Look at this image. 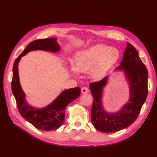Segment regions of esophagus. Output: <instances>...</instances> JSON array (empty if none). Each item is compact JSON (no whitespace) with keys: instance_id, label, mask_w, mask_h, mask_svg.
Returning a JSON list of instances; mask_svg holds the SVG:
<instances>
[{"instance_id":"34e87169","label":"esophagus","mask_w":157,"mask_h":157,"mask_svg":"<svg viewBox=\"0 0 157 157\" xmlns=\"http://www.w3.org/2000/svg\"><path fill=\"white\" fill-rule=\"evenodd\" d=\"M81 91H82V93H83V94H86V93L89 92V89L87 87H83L81 89Z\"/></svg>"}]
</instances>
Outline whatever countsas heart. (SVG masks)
I'll return each instance as SVG.
<instances>
[{"label":"heart","instance_id":"obj_1","mask_svg":"<svg viewBox=\"0 0 157 157\" xmlns=\"http://www.w3.org/2000/svg\"><path fill=\"white\" fill-rule=\"evenodd\" d=\"M121 52L117 47L98 44L77 52L73 56V71L86 73L98 79L119 61Z\"/></svg>","mask_w":157,"mask_h":157}]
</instances>
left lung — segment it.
Listing matches in <instances>:
<instances>
[{
  "label": "left lung",
  "mask_w": 157,
  "mask_h": 157,
  "mask_svg": "<svg viewBox=\"0 0 157 157\" xmlns=\"http://www.w3.org/2000/svg\"><path fill=\"white\" fill-rule=\"evenodd\" d=\"M115 69L124 71L130 88L129 101L119 112L109 113L102 107V92L108 76L90 84L94 98L91 121L94 128L103 133L117 132L134 123L148 95V71L136 49L129 43H127L121 65Z\"/></svg>",
  "instance_id": "8db88e82"
}]
</instances>
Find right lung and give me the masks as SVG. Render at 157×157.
<instances>
[{
  "label": "right lung",
  "mask_w": 157,
  "mask_h": 157,
  "mask_svg": "<svg viewBox=\"0 0 157 157\" xmlns=\"http://www.w3.org/2000/svg\"><path fill=\"white\" fill-rule=\"evenodd\" d=\"M36 50L56 52L60 50V46L56 42V39L53 38L36 40L29 43L21 54L16 59L13 65L12 92L16 100L17 106L20 115L36 128L44 131H50L58 129L63 124L67 106L79 97L80 88L76 87L63 91L54 102L44 108L36 109L28 105L19 83L18 64L23 56Z\"/></svg>",
  "instance_id": "obj_1"
}]
</instances>
